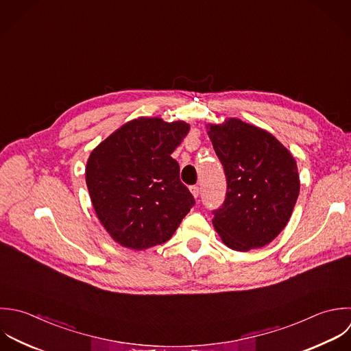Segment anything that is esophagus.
I'll use <instances>...</instances> for the list:
<instances>
[{
  "label": "esophagus",
  "mask_w": 351,
  "mask_h": 351,
  "mask_svg": "<svg viewBox=\"0 0 351 351\" xmlns=\"http://www.w3.org/2000/svg\"><path fill=\"white\" fill-rule=\"evenodd\" d=\"M190 191L194 195V198H198V195H199V187L198 186H191Z\"/></svg>",
  "instance_id": "esophagus-1"
}]
</instances>
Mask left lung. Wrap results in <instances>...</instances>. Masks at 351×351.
<instances>
[{"label": "left lung", "instance_id": "obj_1", "mask_svg": "<svg viewBox=\"0 0 351 351\" xmlns=\"http://www.w3.org/2000/svg\"><path fill=\"white\" fill-rule=\"evenodd\" d=\"M227 178V195L213 210L223 243L249 252L271 243L287 226L300 194L297 161L271 132L239 119L208 124Z\"/></svg>", "mask_w": 351, "mask_h": 351}]
</instances>
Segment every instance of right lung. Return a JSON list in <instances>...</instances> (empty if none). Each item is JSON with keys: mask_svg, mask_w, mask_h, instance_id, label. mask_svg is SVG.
<instances>
[{"mask_svg": "<svg viewBox=\"0 0 351 351\" xmlns=\"http://www.w3.org/2000/svg\"><path fill=\"white\" fill-rule=\"evenodd\" d=\"M190 125L138 117L117 128L90 154L86 184L110 238L131 250L169 241L195 204L171 157Z\"/></svg>", "mask_w": 351, "mask_h": 351, "instance_id": "add662e5", "label": "right lung"}]
</instances>
